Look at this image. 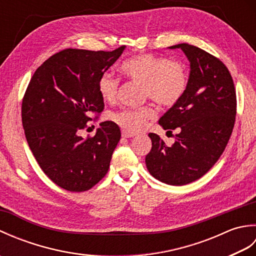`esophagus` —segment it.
Segmentation results:
<instances>
[{"label": "esophagus", "instance_id": "34e87169", "mask_svg": "<svg viewBox=\"0 0 256 256\" xmlns=\"http://www.w3.org/2000/svg\"><path fill=\"white\" fill-rule=\"evenodd\" d=\"M122 136H123L124 138H130L135 136V134H134V133H128V132H126V131H123V132H122Z\"/></svg>", "mask_w": 256, "mask_h": 256}]
</instances>
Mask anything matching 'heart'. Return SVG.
<instances>
[{"mask_svg": "<svg viewBox=\"0 0 256 256\" xmlns=\"http://www.w3.org/2000/svg\"><path fill=\"white\" fill-rule=\"evenodd\" d=\"M121 72L128 79L143 84L144 99L150 98L162 108H172L177 104L186 94L188 86L186 68L177 60H168L150 54H140L126 59L121 64ZM118 88L120 79L110 72H103L98 80V91L106 102H113L116 99ZM154 116V108L145 104L138 108H124L112 112L110 118L124 131L136 133Z\"/></svg>", "mask_w": 256, "mask_h": 256, "instance_id": "obj_1", "label": "heart"}]
</instances>
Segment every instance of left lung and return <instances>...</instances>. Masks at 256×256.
I'll list each match as a JSON object with an SVG mask.
<instances>
[{
	"label": "left lung",
	"mask_w": 256,
	"mask_h": 256,
	"mask_svg": "<svg viewBox=\"0 0 256 256\" xmlns=\"http://www.w3.org/2000/svg\"><path fill=\"white\" fill-rule=\"evenodd\" d=\"M170 48L184 52L190 74L186 94L158 123L179 133L172 146L150 133L152 150L145 162L160 182L182 186L208 172L224 152L236 122V94L229 69L219 58L188 44Z\"/></svg>",
	"instance_id": "left-lung-1"
}]
</instances>
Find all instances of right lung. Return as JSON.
<instances>
[{
    "label": "right lung",
    "instance_id": "add662e5",
    "mask_svg": "<svg viewBox=\"0 0 256 256\" xmlns=\"http://www.w3.org/2000/svg\"><path fill=\"white\" fill-rule=\"evenodd\" d=\"M68 48L37 68L22 102V123L30 148L46 175L69 192H86L106 175L121 131L112 121L100 124L94 136L81 138L90 113L104 102L98 80L122 55Z\"/></svg>",
    "mask_w": 256,
    "mask_h": 256
}]
</instances>
